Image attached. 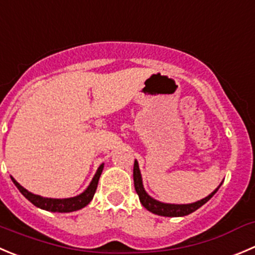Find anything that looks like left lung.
<instances>
[{
  "label": "left lung",
  "mask_w": 255,
  "mask_h": 255,
  "mask_svg": "<svg viewBox=\"0 0 255 255\" xmlns=\"http://www.w3.org/2000/svg\"><path fill=\"white\" fill-rule=\"evenodd\" d=\"M133 180H134V188L135 192H137L138 197H139V201L142 203V206L144 207L147 211L152 212V213L158 214V216L163 217H183L188 216V214L193 213L194 211H197L198 208H201L203 204H206L214 194L217 193V190L219 189V185L214 192H212L208 197L201 199L198 202H194V203L190 204H169V203H162L159 201H155L152 197L148 196L147 192L143 188V182H142V175H140L139 165H138L137 160H134V167H133ZM222 184V183H221Z\"/></svg>",
  "instance_id": "8db88e82"
}]
</instances>
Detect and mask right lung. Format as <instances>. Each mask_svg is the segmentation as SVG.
Wrapping results in <instances>:
<instances>
[{
	"label": "right lung",
	"instance_id": "add662e5",
	"mask_svg": "<svg viewBox=\"0 0 255 255\" xmlns=\"http://www.w3.org/2000/svg\"><path fill=\"white\" fill-rule=\"evenodd\" d=\"M105 164H101L98 167L97 172H96L95 177H93L92 182L90 183V185L87 187V189L81 193L80 196L72 197V198H63V199H57V198H44V197L37 196V194L31 193L27 189H24L13 177H11L12 182L14 183L18 190L31 202L33 206L38 207V208L44 209V211L48 212H58V213H70V212L78 211V209H82L83 207L87 206L91 201H92L93 196L96 193V189H97L98 180H100L101 174H102V170Z\"/></svg>",
	"mask_w": 255,
	"mask_h": 255
}]
</instances>
